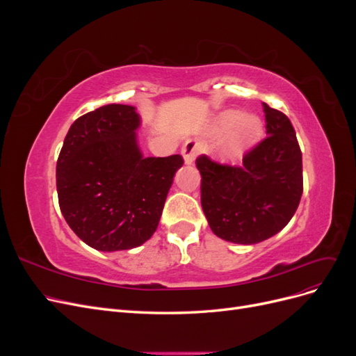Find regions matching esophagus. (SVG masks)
Masks as SVG:
<instances>
[{
    "instance_id": "34e87169",
    "label": "esophagus",
    "mask_w": 356,
    "mask_h": 356,
    "mask_svg": "<svg viewBox=\"0 0 356 356\" xmlns=\"http://www.w3.org/2000/svg\"><path fill=\"white\" fill-rule=\"evenodd\" d=\"M200 143L196 141V139H188V141H186V144L181 148V154L184 157L186 165H191L195 161L196 156L200 153Z\"/></svg>"
}]
</instances>
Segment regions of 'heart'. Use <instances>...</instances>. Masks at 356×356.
<instances>
[{
  "label": "heart",
  "instance_id": "heart-1",
  "mask_svg": "<svg viewBox=\"0 0 356 356\" xmlns=\"http://www.w3.org/2000/svg\"><path fill=\"white\" fill-rule=\"evenodd\" d=\"M215 131L218 134L230 131L224 139L221 153L224 159L234 160L258 141L261 135V123L254 115H242L239 111H225L215 123Z\"/></svg>",
  "mask_w": 356,
  "mask_h": 356
}]
</instances>
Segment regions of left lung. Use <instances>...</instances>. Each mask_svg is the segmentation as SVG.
Listing matches in <instances>:
<instances>
[{"instance_id": "8db88e82", "label": "left lung", "mask_w": 356, "mask_h": 356, "mask_svg": "<svg viewBox=\"0 0 356 356\" xmlns=\"http://www.w3.org/2000/svg\"><path fill=\"white\" fill-rule=\"evenodd\" d=\"M267 136L250 149L241 166L196 160L200 202L218 238L252 245L272 238L293 218L303 195V161L289 118L267 104Z\"/></svg>"}]
</instances>
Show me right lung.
Returning a JSON list of instances; mask_svg holds the SVG:
<instances>
[{
	"label": "right lung",
	"mask_w": 356,
	"mask_h": 356,
	"mask_svg": "<svg viewBox=\"0 0 356 356\" xmlns=\"http://www.w3.org/2000/svg\"><path fill=\"white\" fill-rule=\"evenodd\" d=\"M135 106L110 104L75 120L56 165L63 218L98 251L143 245L156 232L179 154L144 157L135 131Z\"/></svg>",
	"instance_id": "1"
}]
</instances>
